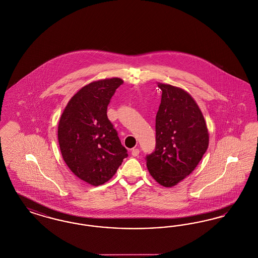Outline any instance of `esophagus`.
I'll list each match as a JSON object with an SVG mask.
<instances>
[{
    "instance_id": "esophagus-1",
    "label": "esophagus",
    "mask_w": 258,
    "mask_h": 258,
    "mask_svg": "<svg viewBox=\"0 0 258 258\" xmlns=\"http://www.w3.org/2000/svg\"><path fill=\"white\" fill-rule=\"evenodd\" d=\"M131 153H132V155H133L134 157H136V156H138V155L140 154V149H139V148H133Z\"/></svg>"
}]
</instances>
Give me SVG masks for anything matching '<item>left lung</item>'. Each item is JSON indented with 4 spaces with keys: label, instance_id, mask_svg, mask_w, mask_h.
<instances>
[{
    "label": "left lung",
    "instance_id": "obj_1",
    "mask_svg": "<svg viewBox=\"0 0 258 258\" xmlns=\"http://www.w3.org/2000/svg\"><path fill=\"white\" fill-rule=\"evenodd\" d=\"M162 90L156 114V146L146 156L149 173L164 187H172L197 168L209 145L203 114L190 94L158 84Z\"/></svg>",
    "mask_w": 258,
    "mask_h": 258
}]
</instances>
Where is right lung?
<instances>
[{
    "label": "right lung",
    "instance_id": "obj_1",
    "mask_svg": "<svg viewBox=\"0 0 258 258\" xmlns=\"http://www.w3.org/2000/svg\"><path fill=\"white\" fill-rule=\"evenodd\" d=\"M120 78L104 79L83 87L62 112L57 139L62 158L70 170L93 186L114 175L127 149L107 116V108Z\"/></svg>",
    "mask_w": 258,
    "mask_h": 258
}]
</instances>
